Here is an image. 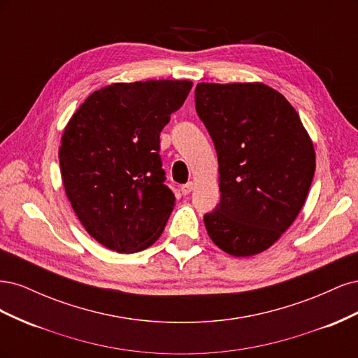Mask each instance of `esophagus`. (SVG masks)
<instances>
[{
    "label": "esophagus",
    "mask_w": 358,
    "mask_h": 358,
    "mask_svg": "<svg viewBox=\"0 0 358 358\" xmlns=\"http://www.w3.org/2000/svg\"><path fill=\"white\" fill-rule=\"evenodd\" d=\"M192 188H194V183L188 182V183H185V185L180 187V191H182L183 196H188V194L192 191Z\"/></svg>",
    "instance_id": "34e87169"
}]
</instances>
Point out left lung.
<instances>
[{
    "instance_id": "8db88e82",
    "label": "left lung",
    "mask_w": 358,
    "mask_h": 358,
    "mask_svg": "<svg viewBox=\"0 0 358 358\" xmlns=\"http://www.w3.org/2000/svg\"><path fill=\"white\" fill-rule=\"evenodd\" d=\"M196 110L218 155L221 200L204 215L213 243L234 257L272 246L294 222L315 173L299 113L264 83H199Z\"/></svg>"
}]
</instances>
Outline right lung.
I'll use <instances>...</instances> for the list:
<instances>
[{
    "label": "right lung",
    "instance_id": "right-lung-1",
    "mask_svg": "<svg viewBox=\"0 0 358 358\" xmlns=\"http://www.w3.org/2000/svg\"><path fill=\"white\" fill-rule=\"evenodd\" d=\"M189 80L113 83L91 94L61 138L62 183L85 230L121 254L143 251L175 206L159 133L180 109Z\"/></svg>",
    "mask_w": 358,
    "mask_h": 358
}]
</instances>
